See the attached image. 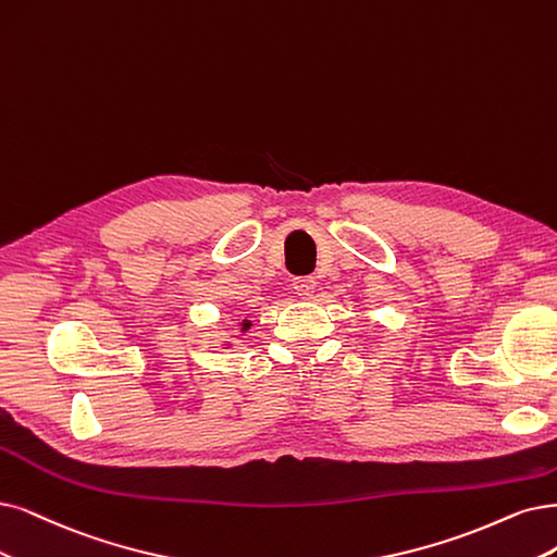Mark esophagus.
Instances as JSON below:
<instances>
[{
    "mask_svg": "<svg viewBox=\"0 0 557 557\" xmlns=\"http://www.w3.org/2000/svg\"><path fill=\"white\" fill-rule=\"evenodd\" d=\"M314 289H317V280H314V277H296V280H294V292H296L302 300L312 298V296H314Z\"/></svg>",
    "mask_w": 557,
    "mask_h": 557,
    "instance_id": "1",
    "label": "esophagus"
}]
</instances>
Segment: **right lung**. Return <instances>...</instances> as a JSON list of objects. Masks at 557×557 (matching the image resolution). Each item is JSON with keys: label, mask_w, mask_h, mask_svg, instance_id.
Segmentation results:
<instances>
[{"label": "right lung", "mask_w": 557, "mask_h": 557, "mask_svg": "<svg viewBox=\"0 0 557 557\" xmlns=\"http://www.w3.org/2000/svg\"><path fill=\"white\" fill-rule=\"evenodd\" d=\"M247 327H250V323H247V321H245V323H243V331H247Z\"/></svg>", "instance_id": "right-lung-1"}]
</instances>
